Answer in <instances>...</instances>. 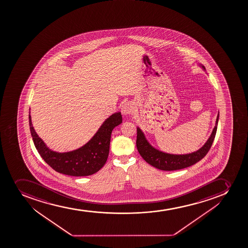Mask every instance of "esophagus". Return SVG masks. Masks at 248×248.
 Returning a JSON list of instances; mask_svg holds the SVG:
<instances>
[{
    "instance_id": "34e87169",
    "label": "esophagus",
    "mask_w": 248,
    "mask_h": 248,
    "mask_svg": "<svg viewBox=\"0 0 248 248\" xmlns=\"http://www.w3.org/2000/svg\"><path fill=\"white\" fill-rule=\"evenodd\" d=\"M133 104L131 103V102H128V103H125L124 105L122 106V108H121V110H122V113L124 115H128V114H131V113L133 112Z\"/></svg>"
}]
</instances>
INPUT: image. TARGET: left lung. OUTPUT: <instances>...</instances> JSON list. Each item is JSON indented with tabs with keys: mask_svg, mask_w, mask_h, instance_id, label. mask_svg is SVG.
<instances>
[{
	"mask_svg": "<svg viewBox=\"0 0 248 248\" xmlns=\"http://www.w3.org/2000/svg\"><path fill=\"white\" fill-rule=\"evenodd\" d=\"M203 69L204 67L202 66ZM219 114L217 117L216 124L214 127L212 134L209 137L205 144L196 152L187 154V155H170L167 153L162 152L153 147L150 143L148 142L144 133L140 128H138V136H137V148L138 152L143 159L149 164L157 169L162 170H176L184 169L186 167H191L196 164V162L201 161L207 153L210 150L214 138L216 136L217 124H218Z\"/></svg>",
	"mask_w": 248,
	"mask_h": 248,
	"instance_id": "8db88e82",
	"label": "left lung"
}]
</instances>
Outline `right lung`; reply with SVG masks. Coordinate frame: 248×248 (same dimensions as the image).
Returning a JSON list of instances; mask_svg holds the SVG:
<instances>
[{
	"label": "right lung",
	"instance_id": "right-lung-1",
	"mask_svg": "<svg viewBox=\"0 0 248 248\" xmlns=\"http://www.w3.org/2000/svg\"><path fill=\"white\" fill-rule=\"evenodd\" d=\"M121 123V113H115L104 121L95 135L82 147L70 152L57 153L49 150L37 135L29 115L31 134L40 156L56 171L71 176L91 175L104 166L109 155L110 134L113 128Z\"/></svg>",
	"mask_w": 248,
	"mask_h": 248
}]
</instances>
